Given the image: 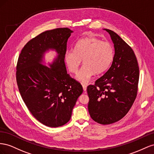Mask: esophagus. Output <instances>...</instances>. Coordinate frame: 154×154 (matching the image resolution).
<instances>
[{"label":"esophagus","mask_w":154,"mask_h":154,"mask_svg":"<svg viewBox=\"0 0 154 154\" xmlns=\"http://www.w3.org/2000/svg\"><path fill=\"white\" fill-rule=\"evenodd\" d=\"M82 88H83V90H84V91H86V89H87V86L86 85H82Z\"/></svg>","instance_id":"obj_1"}]
</instances>
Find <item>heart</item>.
I'll use <instances>...</instances> for the list:
<instances>
[{
	"instance_id": "1",
	"label": "heart",
	"mask_w": 154,
	"mask_h": 154,
	"mask_svg": "<svg viewBox=\"0 0 154 154\" xmlns=\"http://www.w3.org/2000/svg\"><path fill=\"white\" fill-rule=\"evenodd\" d=\"M114 57V50L108 42L102 41L95 37H88L79 41L74 51L65 54L64 60L69 71L77 73L81 62L84 66L77 75V79L87 83L95 73H102L110 66Z\"/></svg>"
}]
</instances>
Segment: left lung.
<instances>
[{"label":"left lung","instance_id":"obj_1","mask_svg":"<svg viewBox=\"0 0 154 154\" xmlns=\"http://www.w3.org/2000/svg\"><path fill=\"white\" fill-rule=\"evenodd\" d=\"M115 54L110 68L94 85L87 87L88 105L92 119L101 125L121 120L128 112L137 93L139 69L133 50L113 31Z\"/></svg>","mask_w":154,"mask_h":154}]
</instances>
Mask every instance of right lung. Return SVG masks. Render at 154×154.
<instances>
[{"label":"right lung","mask_w":154,"mask_h":154,"mask_svg":"<svg viewBox=\"0 0 154 154\" xmlns=\"http://www.w3.org/2000/svg\"><path fill=\"white\" fill-rule=\"evenodd\" d=\"M72 33L68 28L42 32L27 42L17 62L16 79L22 98L34 117L49 127L67 123L83 91L80 83L67 73L64 63ZM50 49L58 55L48 67L42 63Z\"/></svg>","instance_id":"obj_1"}]
</instances>
